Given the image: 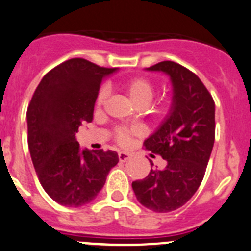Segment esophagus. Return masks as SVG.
<instances>
[{
	"mask_svg": "<svg viewBox=\"0 0 251 251\" xmlns=\"http://www.w3.org/2000/svg\"><path fill=\"white\" fill-rule=\"evenodd\" d=\"M129 157H130V155L128 154V152H126V151L118 152V159L121 163H126V161H128V160H129Z\"/></svg>",
	"mask_w": 251,
	"mask_h": 251,
	"instance_id": "obj_1",
	"label": "esophagus"
}]
</instances>
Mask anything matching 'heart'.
<instances>
[{
    "mask_svg": "<svg viewBox=\"0 0 251 251\" xmlns=\"http://www.w3.org/2000/svg\"><path fill=\"white\" fill-rule=\"evenodd\" d=\"M122 88L123 91L126 92V95L128 96L129 101L132 102L134 106L138 104H144L147 106L150 102V100L152 99V95H154V86L150 82L148 78L145 77H133L127 80L126 82L122 83ZM107 95L106 87H102L99 91L96 97V108L103 104L104 97ZM133 133L130 130L127 129H117L116 130V139L119 144L126 145L130 142V138H132Z\"/></svg>",
    "mask_w": 251,
    "mask_h": 251,
    "instance_id": "1",
    "label": "heart"
}]
</instances>
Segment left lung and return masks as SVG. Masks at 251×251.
<instances>
[{
	"label": "left lung",
	"mask_w": 251,
	"mask_h": 251,
	"mask_svg": "<svg viewBox=\"0 0 251 251\" xmlns=\"http://www.w3.org/2000/svg\"><path fill=\"white\" fill-rule=\"evenodd\" d=\"M147 70L163 71L173 82L170 114L143 144L163 157L166 166L151 169L132 187L143 206L166 213L182 207L203 180L216 134L214 101L199 76L180 64L161 61Z\"/></svg>",
	"instance_id": "8db88e82"
}]
</instances>
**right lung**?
<instances>
[{"label":"right lung","instance_id":"right-lung-1","mask_svg":"<svg viewBox=\"0 0 251 251\" xmlns=\"http://www.w3.org/2000/svg\"><path fill=\"white\" fill-rule=\"evenodd\" d=\"M116 69L81 58L69 59L47 73L27 109L28 147L45 192L59 204L81 207L95 200L118 154L103 149L81 151L75 134L94 118L102 78Z\"/></svg>","mask_w":251,"mask_h":251}]
</instances>
